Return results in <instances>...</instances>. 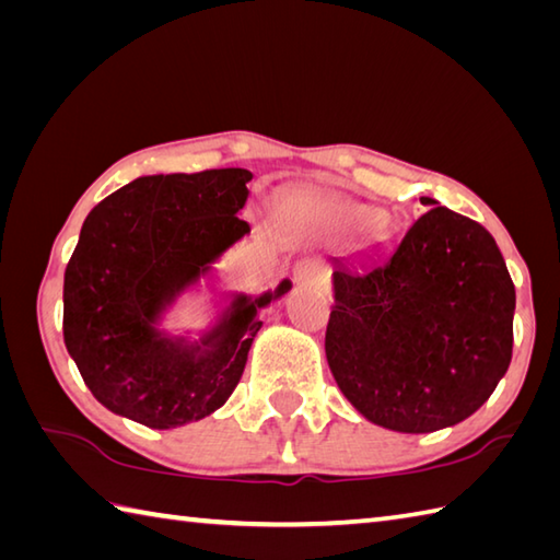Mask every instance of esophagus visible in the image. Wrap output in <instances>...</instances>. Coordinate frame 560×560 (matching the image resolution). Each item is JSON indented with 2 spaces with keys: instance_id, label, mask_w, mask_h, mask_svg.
Returning a JSON list of instances; mask_svg holds the SVG:
<instances>
[{
  "instance_id": "34e87169",
  "label": "esophagus",
  "mask_w": 560,
  "mask_h": 560,
  "mask_svg": "<svg viewBox=\"0 0 560 560\" xmlns=\"http://www.w3.org/2000/svg\"><path fill=\"white\" fill-rule=\"evenodd\" d=\"M293 277H295V283H299L301 289H319V287H323V271H319L317 261H313V259H301L293 269Z\"/></svg>"
}]
</instances>
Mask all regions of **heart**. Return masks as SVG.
I'll return each instance as SVG.
<instances>
[{
    "mask_svg": "<svg viewBox=\"0 0 560 560\" xmlns=\"http://www.w3.org/2000/svg\"><path fill=\"white\" fill-rule=\"evenodd\" d=\"M319 219L335 231H359L363 225L377 221V211L343 199H323L315 205Z\"/></svg>",
    "mask_w": 560,
    "mask_h": 560,
    "instance_id": "heart-1",
    "label": "heart"
}]
</instances>
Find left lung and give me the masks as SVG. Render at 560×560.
<instances>
[{
	"instance_id": "obj_1",
	"label": "left lung",
	"mask_w": 560,
	"mask_h": 560,
	"mask_svg": "<svg viewBox=\"0 0 560 560\" xmlns=\"http://www.w3.org/2000/svg\"><path fill=\"white\" fill-rule=\"evenodd\" d=\"M395 243L335 259L329 371L359 413L397 433L455 425L513 359L515 287L493 235L435 199Z\"/></svg>"
}]
</instances>
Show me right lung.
<instances>
[{"label":"right lung","mask_w":560,"mask_h":560,"mask_svg":"<svg viewBox=\"0 0 560 560\" xmlns=\"http://www.w3.org/2000/svg\"><path fill=\"white\" fill-rule=\"evenodd\" d=\"M245 168L147 175L105 197L81 225L65 271V343L105 409L159 431L205 419L233 395L261 329L291 291L231 293L199 339L161 329L180 295L249 233Z\"/></svg>","instance_id":"right-lung-1"}]
</instances>
